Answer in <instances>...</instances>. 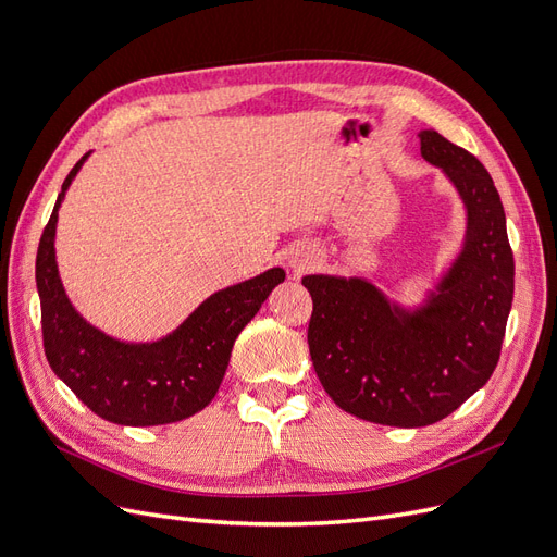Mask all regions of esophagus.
Masks as SVG:
<instances>
[{
  "label": "esophagus",
  "mask_w": 557,
  "mask_h": 557,
  "mask_svg": "<svg viewBox=\"0 0 557 557\" xmlns=\"http://www.w3.org/2000/svg\"><path fill=\"white\" fill-rule=\"evenodd\" d=\"M293 267H295L297 272H299V269H305V267H307V262H293Z\"/></svg>",
  "instance_id": "obj_1"
}]
</instances>
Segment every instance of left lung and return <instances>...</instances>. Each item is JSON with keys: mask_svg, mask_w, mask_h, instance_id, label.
<instances>
[{"mask_svg": "<svg viewBox=\"0 0 557 557\" xmlns=\"http://www.w3.org/2000/svg\"><path fill=\"white\" fill-rule=\"evenodd\" d=\"M420 153L442 166L467 209L458 260L416 311L364 278L311 274L309 350L336 407L369 423L425 428L493 376L513 301L507 215L485 166L440 132L423 129Z\"/></svg>", "mask_w": 557, "mask_h": 557, "instance_id": "8db88e82", "label": "left lung"}]
</instances>
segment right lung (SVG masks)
<instances>
[{"mask_svg": "<svg viewBox=\"0 0 557 557\" xmlns=\"http://www.w3.org/2000/svg\"><path fill=\"white\" fill-rule=\"evenodd\" d=\"M66 174L37 250L44 350L53 372L99 418L115 425L150 428L190 418L209 407L230 364L232 346L276 285L281 267L218 290L153 344H125L83 320L64 295L55 262L58 209L78 174Z\"/></svg>", "mask_w": 557, "mask_h": 557, "instance_id": "1", "label": "right lung"}]
</instances>
